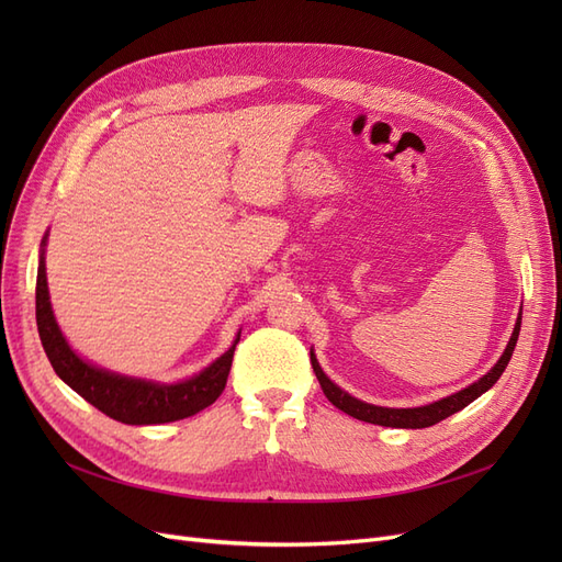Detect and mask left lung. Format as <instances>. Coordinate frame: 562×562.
I'll return each instance as SVG.
<instances>
[{"mask_svg":"<svg viewBox=\"0 0 562 562\" xmlns=\"http://www.w3.org/2000/svg\"><path fill=\"white\" fill-rule=\"evenodd\" d=\"M520 318H522V310H520V314L516 318L512 339H508V345H506L504 353L499 356V361L492 366L481 380H475L467 389L457 391V394H450V396L440 398V401H434L429 405H419V407H384V405H372V403L353 398L351 394H347L345 389H339L326 375V372H323V368L316 361L314 349L310 351L312 368L316 372V380H318V384L323 389V394H326V398L335 407H339V411L356 417V419L368 422V424H380V427H391V429H424V427H434V424H438L440 419H446V417L459 413L471 401L483 396L487 389L495 386V382L502 378V372L506 370L508 361H512V356H514V349H516V342H518V333H520Z\"/></svg>","mask_w":562,"mask_h":562,"instance_id":"1","label":"left lung"}]
</instances>
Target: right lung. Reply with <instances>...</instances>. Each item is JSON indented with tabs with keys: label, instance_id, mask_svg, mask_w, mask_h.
<instances>
[{
	"label": "right lung",
	"instance_id": "right-lung-1",
	"mask_svg": "<svg viewBox=\"0 0 562 562\" xmlns=\"http://www.w3.org/2000/svg\"><path fill=\"white\" fill-rule=\"evenodd\" d=\"M46 239L48 232L42 239L37 267V328L50 366H54L56 375L67 386L75 389L81 398H87L100 413L122 424H135V427L192 417L203 407L215 403L227 384L234 349L239 345L241 330L236 333L232 347L223 356H217L211 366L199 370L196 375L180 382L166 384L98 368L95 363L81 359L70 347L54 316L46 283Z\"/></svg>",
	"mask_w": 562,
	"mask_h": 562
}]
</instances>
